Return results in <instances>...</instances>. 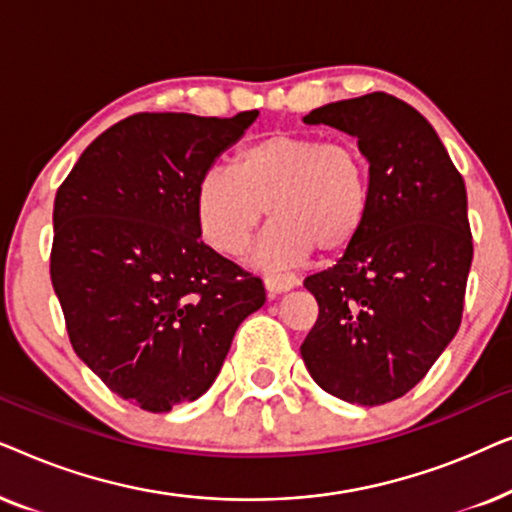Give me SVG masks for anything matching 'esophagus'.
<instances>
[{
  "instance_id": "34e87169",
  "label": "esophagus",
  "mask_w": 512,
  "mask_h": 512,
  "mask_svg": "<svg viewBox=\"0 0 512 512\" xmlns=\"http://www.w3.org/2000/svg\"><path fill=\"white\" fill-rule=\"evenodd\" d=\"M296 284H298V277L291 275V272H268V275H265V289L270 293L289 291Z\"/></svg>"
}]
</instances>
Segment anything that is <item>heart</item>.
Wrapping results in <instances>:
<instances>
[{
	"label": "heart",
	"mask_w": 512,
	"mask_h": 512,
	"mask_svg": "<svg viewBox=\"0 0 512 512\" xmlns=\"http://www.w3.org/2000/svg\"><path fill=\"white\" fill-rule=\"evenodd\" d=\"M373 209V172L359 144L298 132H270L244 144L233 167L214 165L195 186V221L205 240L228 256L249 247L270 212L256 258L293 263L319 249H352Z\"/></svg>",
	"instance_id": "heart-1"
}]
</instances>
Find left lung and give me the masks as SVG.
<instances>
[{"mask_svg":"<svg viewBox=\"0 0 512 512\" xmlns=\"http://www.w3.org/2000/svg\"><path fill=\"white\" fill-rule=\"evenodd\" d=\"M303 121L359 139L373 209L359 242L305 279L319 317L300 354L342 401H396L459 331L473 261L464 177L431 123L394 95L333 102Z\"/></svg>","mask_w":512,"mask_h":512,"instance_id":"left-lung-1","label":"left lung"}]
</instances>
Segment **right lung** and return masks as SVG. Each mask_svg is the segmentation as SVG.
Wrapping results in <instances>:
<instances>
[{"mask_svg": "<svg viewBox=\"0 0 512 512\" xmlns=\"http://www.w3.org/2000/svg\"><path fill=\"white\" fill-rule=\"evenodd\" d=\"M258 111L135 114L104 130L55 193L51 282L79 359L149 412L212 387L265 286L200 240L195 186Z\"/></svg>", "mask_w": 512, "mask_h": 512, "instance_id": "add662e5", "label": "right lung"}]
</instances>
